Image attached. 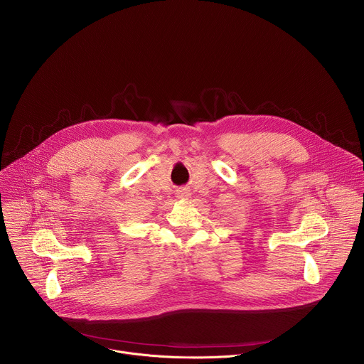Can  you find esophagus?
Masks as SVG:
<instances>
[{
	"instance_id": "obj_1",
	"label": "esophagus",
	"mask_w": 364,
	"mask_h": 364,
	"mask_svg": "<svg viewBox=\"0 0 364 364\" xmlns=\"http://www.w3.org/2000/svg\"><path fill=\"white\" fill-rule=\"evenodd\" d=\"M188 196H190V193H188V191H187V190H184V191H181V194H180V197H181V198H187V197H188Z\"/></svg>"
}]
</instances>
